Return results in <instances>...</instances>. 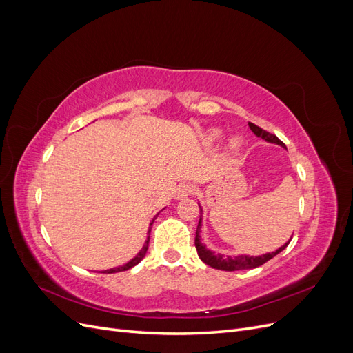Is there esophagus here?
<instances>
[{
    "mask_svg": "<svg viewBox=\"0 0 353 353\" xmlns=\"http://www.w3.org/2000/svg\"><path fill=\"white\" fill-rule=\"evenodd\" d=\"M194 193V187H193V184H190V183H184V184H181V185H178V188H176V193H175V199H184V197H188V196H191Z\"/></svg>",
    "mask_w": 353,
    "mask_h": 353,
    "instance_id": "34e87169",
    "label": "esophagus"
}]
</instances>
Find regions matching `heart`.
Instances as JSON below:
<instances>
[{
	"label": "heart",
	"instance_id": "obj_1",
	"mask_svg": "<svg viewBox=\"0 0 353 353\" xmlns=\"http://www.w3.org/2000/svg\"><path fill=\"white\" fill-rule=\"evenodd\" d=\"M219 137H221V132L216 131V130H213L208 135V141L209 143H215ZM240 144H241L240 138H232V140L230 141V148H232V150H237V148H240Z\"/></svg>",
	"mask_w": 353,
	"mask_h": 353
}]
</instances>
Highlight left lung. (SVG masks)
I'll list each match as a JSON object with an SVG mask.
<instances>
[{
	"label": "left lung",
	"mask_w": 353,
	"mask_h": 353,
	"mask_svg": "<svg viewBox=\"0 0 353 353\" xmlns=\"http://www.w3.org/2000/svg\"><path fill=\"white\" fill-rule=\"evenodd\" d=\"M249 126H250V130L253 131L254 135L263 138L265 141L279 144L281 147H285L284 143L281 140H279V137H275L274 134L266 132L265 130H262V128H259L258 125H254L252 122H249ZM200 215H201V208H200ZM200 228H201V218L199 221L197 231H196V241H194L197 253H199V258L203 262H205L206 265L212 266V268L221 270V271H240V270L258 268V266L263 265L265 262H268L270 259L274 258V256H276L281 250H284L287 245H288V243H290V240H288L284 245H281L279 250H275L272 253H266V254H262V256H245V254H241V256H232V258H231V256H223V254H219V253L215 254L213 252L208 250L205 245L200 243V236H199Z\"/></svg>",
	"instance_id": "left-lung-1"
}]
</instances>
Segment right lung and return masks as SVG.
<instances>
[{
	"label": "right lung",
	"mask_w": 353,
	"mask_h": 353,
	"mask_svg": "<svg viewBox=\"0 0 353 353\" xmlns=\"http://www.w3.org/2000/svg\"><path fill=\"white\" fill-rule=\"evenodd\" d=\"M153 222H154V219H153ZM152 222V223H153ZM152 223H150V228H152ZM148 232H150V230H148ZM148 241H150V239H147V241H145V244H144V248L140 250V253H138L134 259H131L130 262L128 263H125L123 266H117V268H112V270H108V271H104L105 274H113V272H121V271H128L130 268H132V266H135L138 262H140L144 256H145V253H147V249H148Z\"/></svg>",
	"instance_id": "add662e5"
}]
</instances>
